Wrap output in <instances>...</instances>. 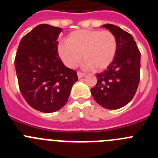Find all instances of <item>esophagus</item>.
<instances>
[{
  "mask_svg": "<svg viewBox=\"0 0 158 158\" xmlns=\"http://www.w3.org/2000/svg\"><path fill=\"white\" fill-rule=\"evenodd\" d=\"M85 73H81V72H77V77L78 78H81L83 77H85Z\"/></svg>",
  "mask_w": 158,
  "mask_h": 158,
  "instance_id": "1",
  "label": "esophagus"
}]
</instances>
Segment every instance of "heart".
Wrapping results in <instances>:
<instances>
[{
  "mask_svg": "<svg viewBox=\"0 0 158 158\" xmlns=\"http://www.w3.org/2000/svg\"><path fill=\"white\" fill-rule=\"evenodd\" d=\"M117 49L118 41L111 31L87 29L71 32L67 40L59 43L58 53L69 68H75L83 54L85 66L101 71L115 59Z\"/></svg>",
  "mask_w": 158,
  "mask_h": 158,
  "instance_id": "heart-1",
  "label": "heart"
}]
</instances>
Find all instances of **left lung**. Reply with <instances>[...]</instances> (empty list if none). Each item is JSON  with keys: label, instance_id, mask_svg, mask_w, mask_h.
<instances>
[{"label": "left lung", "instance_id": "1", "mask_svg": "<svg viewBox=\"0 0 158 158\" xmlns=\"http://www.w3.org/2000/svg\"><path fill=\"white\" fill-rule=\"evenodd\" d=\"M115 35L118 49L115 59L104 72L97 73V83L91 89L95 101L107 109H118L135 96L140 80L141 53L133 36L118 26L104 24Z\"/></svg>", "mask_w": 158, "mask_h": 158}]
</instances>
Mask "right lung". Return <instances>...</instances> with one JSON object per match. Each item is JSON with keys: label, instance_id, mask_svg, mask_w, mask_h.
<instances>
[{"label": "right lung", "instance_id": "right-lung-1", "mask_svg": "<svg viewBox=\"0 0 158 158\" xmlns=\"http://www.w3.org/2000/svg\"><path fill=\"white\" fill-rule=\"evenodd\" d=\"M62 28L40 24L22 38L15 58L22 96L37 111L51 113L66 104L78 80L77 72L67 68L58 54Z\"/></svg>", "mask_w": 158, "mask_h": 158}]
</instances>
